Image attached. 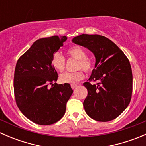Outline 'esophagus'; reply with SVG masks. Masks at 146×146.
Masks as SVG:
<instances>
[{
    "label": "esophagus",
    "instance_id": "esophagus-1",
    "mask_svg": "<svg viewBox=\"0 0 146 146\" xmlns=\"http://www.w3.org/2000/svg\"><path fill=\"white\" fill-rule=\"evenodd\" d=\"M70 86H71L72 89H75V88L78 86V85H76V84H73V85H71Z\"/></svg>",
    "mask_w": 146,
    "mask_h": 146
}]
</instances>
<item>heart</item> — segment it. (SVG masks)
<instances>
[{"mask_svg":"<svg viewBox=\"0 0 146 146\" xmlns=\"http://www.w3.org/2000/svg\"><path fill=\"white\" fill-rule=\"evenodd\" d=\"M68 54L70 57L78 60L76 64V69L82 68L85 72H90L93 68L92 62L87 58V53L85 50L78 46L70 47L68 50ZM51 66L54 69L59 72L64 71L66 66V60L60 53L56 52L54 54L51 59ZM84 73L81 70L78 71L66 72L60 76V80L64 83H76L84 78Z\"/></svg>","mask_w":146,"mask_h":146,"instance_id":"1","label":"heart"}]
</instances>
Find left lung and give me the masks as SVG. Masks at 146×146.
Returning a JSON list of instances; mask_svg holds the SVG:
<instances>
[{"label":"left lung","instance_id":"left-lung-1","mask_svg":"<svg viewBox=\"0 0 146 146\" xmlns=\"http://www.w3.org/2000/svg\"><path fill=\"white\" fill-rule=\"evenodd\" d=\"M73 43L89 49L95 57V68L85 82L88 95L83 102L85 112L98 121H110L126 109L131 98V68L123 51L110 39L99 35H82L72 39Z\"/></svg>","mask_w":146,"mask_h":146}]
</instances>
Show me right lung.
<instances>
[{"mask_svg":"<svg viewBox=\"0 0 146 146\" xmlns=\"http://www.w3.org/2000/svg\"><path fill=\"white\" fill-rule=\"evenodd\" d=\"M66 39V36L38 39L16 64L14 74L16 103L21 112L37 124H53L62 118L66 103L73 92L70 84L56 83L58 76L51 63L52 56ZM48 84L52 85L51 88Z\"/></svg>","mask_w":146,"mask_h":146,"instance_id":"obj_1","label":"right lung"}]
</instances>
